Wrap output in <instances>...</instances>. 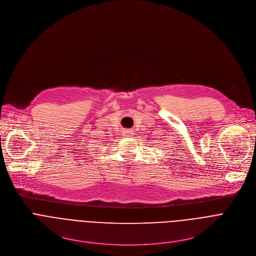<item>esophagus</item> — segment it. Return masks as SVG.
Here are the masks:
<instances>
[{
  "instance_id": "esophagus-1",
  "label": "esophagus",
  "mask_w": 256,
  "mask_h": 256,
  "mask_svg": "<svg viewBox=\"0 0 256 256\" xmlns=\"http://www.w3.org/2000/svg\"><path fill=\"white\" fill-rule=\"evenodd\" d=\"M124 134L126 136H134V130H124Z\"/></svg>"
}]
</instances>
